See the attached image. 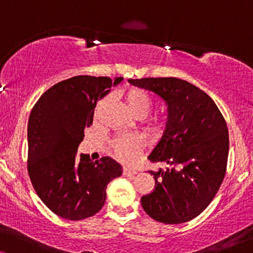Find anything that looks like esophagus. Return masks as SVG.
<instances>
[{
  "instance_id": "1",
  "label": "esophagus",
  "mask_w": 253,
  "mask_h": 253,
  "mask_svg": "<svg viewBox=\"0 0 253 253\" xmlns=\"http://www.w3.org/2000/svg\"><path fill=\"white\" fill-rule=\"evenodd\" d=\"M123 174H124V175H126V176H131V175H136V174H137V170H136V169H133V168H126V169H124Z\"/></svg>"
}]
</instances>
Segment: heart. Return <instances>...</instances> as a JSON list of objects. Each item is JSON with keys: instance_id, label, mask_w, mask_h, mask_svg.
Listing matches in <instances>:
<instances>
[{"instance_id": "1", "label": "heart", "mask_w": 253, "mask_h": 253, "mask_svg": "<svg viewBox=\"0 0 253 253\" xmlns=\"http://www.w3.org/2000/svg\"><path fill=\"white\" fill-rule=\"evenodd\" d=\"M124 102L129 112L136 117H144L147 115L152 107V100L150 95L144 89L138 87H131L126 89L123 94ZM107 99L103 98L99 100L94 109V116L99 115L100 110L106 105ZM147 127L151 132L160 134L165 130L167 124L166 115H159L152 117L147 121ZM144 147V141L137 134H127L117 138L113 141V151L115 157L123 162H132L139 157L141 150Z\"/></svg>"}]
</instances>
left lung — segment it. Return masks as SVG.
Segmentation results:
<instances>
[{"mask_svg":"<svg viewBox=\"0 0 253 253\" xmlns=\"http://www.w3.org/2000/svg\"><path fill=\"white\" fill-rule=\"evenodd\" d=\"M151 91L167 106V124L148 159L169 167L150 170L154 190L141 197L152 219L178 224L198 216L224 178L229 151L226 121L205 92L183 79H129Z\"/></svg>","mask_w":253,"mask_h":253,"instance_id":"obj_1","label":"left lung"}]
</instances>
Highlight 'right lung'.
<instances>
[{"label":"right lung","mask_w":253,"mask_h":253,"mask_svg":"<svg viewBox=\"0 0 253 253\" xmlns=\"http://www.w3.org/2000/svg\"><path fill=\"white\" fill-rule=\"evenodd\" d=\"M123 77L76 76L47 89L34 105L27 126V170L42 203L56 215L83 220L102 209L107 184L123 169L109 157L93 162L77 154L96 102Z\"/></svg>","instance_id":"add662e5"}]
</instances>
